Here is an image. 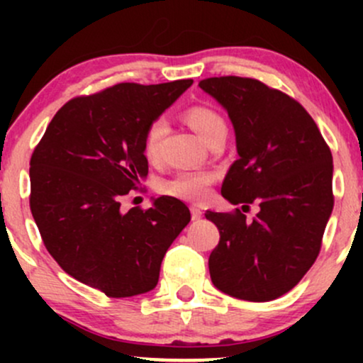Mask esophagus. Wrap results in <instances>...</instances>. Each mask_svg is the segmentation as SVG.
<instances>
[{
	"label": "esophagus",
	"instance_id": "obj_1",
	"mask_svg": "<svg viewBox=\"0 0 363 363\" xmlns=\"http://www.w3.org/2000/svg\"><path fill=\"white\" fill-rule=\"evenodd\" d=\"M191 216H193V220H199L203 216V211L198 206H191Z\"/></svg>",
	"mask_w": 363,
	"mask_h": 363
}]
</instances>
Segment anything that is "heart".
<instances>
[{"instance_id":"heart-1","label":"heart","mask_w":363,"mask_h":363,"mask_svg":"<svg viewBox=\"0 0 363 363\" xmlns=\"http://www.w3.org/2000/svg\"><path fill=\"white\" fill-rule=\"evenodd\" d=\"M184 119L191 128L206 141L223 138L227 135V123L218 111L206 104H196L184 111ZM165 123L162 119L153 121L147 128L143 138V155L148 162H158L162 153V140L165 135ZM215 177L211 172L205 170H182L172 179H167L160 184L162 193L176 198L187 199V201H203L210 193V186L213 184Z\"/></svg>"}]
</instances>
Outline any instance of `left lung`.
Wrapping results in <instances>:
<instances>
[{
  "instance_id": "1",
  "label": "left lung",
  "mask_w": 363,
  "mask_h": 363,
  "mask_svg": "<svg viewBox=\"0 0 363 363\" xmlns=\"http://www.w3.org/2000/svg\"><path fill=\"white\" fill-rule=\"evenodd\" d=\"M227 109L239 158L223 179L232 205L259 206L252 222L239 208L206 211L220 230L208 266L213 285L235 298L281 297L318 259L335 205L331 150L301 102L256 78L199 82Z\"/></svg>"
}]
</instances>
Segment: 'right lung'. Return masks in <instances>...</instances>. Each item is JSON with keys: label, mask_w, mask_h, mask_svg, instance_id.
<instances>
[{"label": "right lung", "mask_w": 363, "mask_h": 363, "mask_svg": "<svg viewBox=\"0 0 363 363\" xmlns=\"http://www.w3.org/2000/svg\"><path fill=\"white\" fill-rule=\"evenodd\" d=\"M193 80L118 83L56 112L30 157V211L54 261L107 297L155 289L165 252L191 222L170 196L124 213L121 199L148 174L147 128Z\"/></svg>", "instance_id": "1"}]
</instances>
